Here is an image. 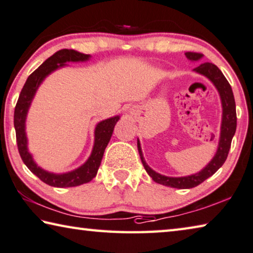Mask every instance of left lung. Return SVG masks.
<instances>
[{
	"label": "left lung",
	"instance_id": "left-lung-1",
	"mask_svg": "<svg viewBox=\"0 0 253 253\" xmlns=\"http://www.w3.org/2000/svg\"><path fill=\"white\" fill-rule=\"evenodd\" d=\"M184 55H186V57L191 62H198L204 56L203 54L191 53V51H188V53ZM194 72L200 75H204L214 84L216 90L218 91L220 102H222V124H220L218 146L217 151H216L214 158L211 160V162L208 163L203 170H200L195 174L186 175V177H167V175L158 173V172H155L153 169H151V168L147 166L145 159H144L143 156L141 143H139V139H137L139 156H141L142 163L144 168H145L148 175H150L155 182L163 184V186L167 187L178 188V189H189V188L198 186V184L205 181L207 178L211 177V175L223 166L227 158L228 151H230L231 147L232 138H233L236 130L235 100L233 91H232V87L230 85V83L227 82V80L225 79V76L223 75V73L220 72L217 66L211 63L199 64L196 69H194Z\"/></svg>",
	"mask_w": 253,
	"mask_h": 253
}]
</instances>
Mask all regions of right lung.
<instances>
[{
    "instance_id": "1",
    "label": "right lung",
    "mask_w": 253,
    "mask_h": 253,
    "mask_svg": "<svg viewBox=\"0 0 253 253\" xmlns=\"http://www.w3.org/2000/svg\"><path fill=\"white\" fill-rule=\"evenodd\" d=\"M91 56L86 54L79 53L73 49H61L47 58L37 70L33 72L27 79L23 85L21 93L19 95L17 106L14 109V128L15 135H17V144L20 156H21L23 163L26 164L34 174L47 184L51 187L66 188L76 187L80 184L90 182L95 175L101 163L103 153L109 143L115 125L120 118V116H114L97 124L94 129V144L92 148L91 155L83 163L81 167L73 171L65 172V173H53L48 172L40 168L34 161L33 154L28 150V138L26 133V119L28 111L31 106V102L35 98L40 84L43 82L48 75L53 73L54 71L66 66L67 62H86L89 61Z\"/></svg>"
}]
</instances>
